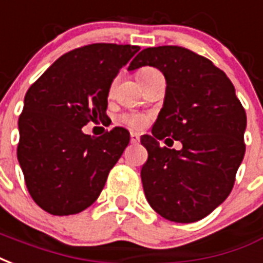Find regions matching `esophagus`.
Returning <instances> with one entry per match:
<instances>
[{
  "instance_id": "1",
  "label": "esophagus",
  "mask_w": 263,
  "mask_h": 263,
  "mask_svg": "<svg viewBox=\"0 0 263 263\" xmlns=\"http://www.w3.org/2000/svg\"><path fill=\"white\" fill-rule=\"evenodd\" d=\"M131 142L132 143H138L139 142V135L135 132H131Z\"/></svg>"
}]
</instances>
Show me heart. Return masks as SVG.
Returning <instances> with one entry per match:
<instances>
[{
  "label": "heart",
  "mask_w": 263,
  "mask_h": 263,
  "mask_svg": "<svg viewBox=\"0 0 263 263\" xmlns=\"http://www.w3.org/2000/svg\"><path fill=\"white\" fill-rule=\"evenodd\" d=\"M157 72L155 68L151 67H143L139 68L137 71V77L139 79V82H143L147 77H151L152 73H155ZM117 79H112L111 85H110V92L114 90V87H116ZM121 121L125 124V125L131 126V128H142V126L146 124V117L143 116V114H139V112H125V114H122L121 116Z\"/></svg>",
  "instance_id": "1"
}]
</instances>
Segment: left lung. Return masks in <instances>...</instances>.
<instances>
[{
  "label": "left lung",
  "instance_id": "1",
  "mask_svg": "<svg viewBox=\"0 0 263 263\" xmlns=\"http://www.w3.org/2000/svg\"><path fill=\"white\" fill-rule=\"evenodd\" d=\"M143 65L160 69L167 82L152 134L141 137L147 151L141 170L145 196L167 220L194 223L233 190L246 153V110L224 72L188 48H145L128 69ZM167 136L180 140L183 149L160 147L158 141Z\"/></svg>",
  "mask_w": 263,
  "mask_h": 263
}]
</instances>
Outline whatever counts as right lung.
<instances>
[{
	"instance_id": "right-lung-1",
	"label": "right lung",
	"mask_w": 263,
	"mask_h": 263,
	"mask_svg": "<svg viewBox=\"0 0 263 263\" xmlns=\"http://www.w3.org/2000/svg\"><path fill=\"white\" fill-rule=\"evenodd\" d=\"M138 51L131 44L82 46L29 87L17 121V160L32 199L50 215H75L92 205L128 146L122 126L96 138L82 126L107 118L112 79Z\"/></svg>"
}]
</instances>
